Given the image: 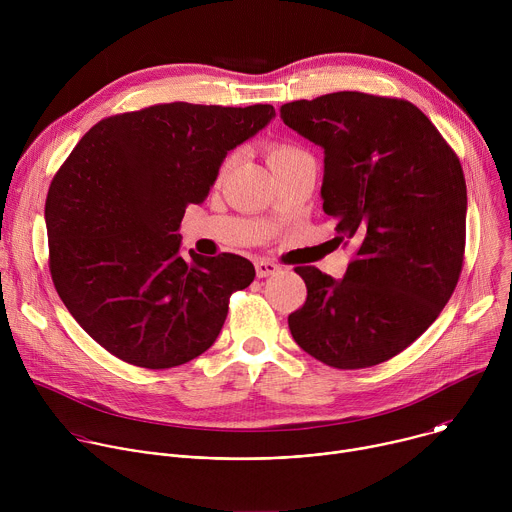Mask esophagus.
Segmentation results:
<instances>
[{
    "instance_id": "obj_1",
    "label": "esophagus",
    "mask_w": 512,
    "mask_h": 512,
    "mask_svg": "<svg viewBox=\"0 0 512 512\" xmlns=\"http://www.w3.org/2000/svg\"><path fill=\"white\" fill-rule=\"evenodd\" d=\"M281 267L269 259H257L255 261V271H257V277H269V275H275Z\"/></svg>"
}]
</instances>
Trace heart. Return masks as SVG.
<instances>
[{"mask_svg": "<svg viewBox=\"0 0 512 512\" xmlns=\"http://www.w3.org/2000/svg\"><path fill=\"white\" fill-rule=\"evenodd\" d=\"M306 156H308V154L300 148V145L289 143V141H277V143H271L269 148H267V162H269V166H271L273 172H277V170H281V168H285V166H289V164H294V162H298V160H302V158H306ZM231 162H233V156H229V158L221 164V174L229 170Z\"/></svg>", "mask_w": 512, "mask_h": 512, "instance_id": "heart-1", "label": "heart"}]
</instances>
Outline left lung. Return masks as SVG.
Here are the masks:
<instances>
[{"label": "left lung", "mask_w": 512, "mask_h": 512, "mask_svg": "<svg viewBox=\"0 0 512 512\" xmlns=\"http://www.w3.org/2000/svg\"><path fill=\"white\" fill-rule=\"evenodd\" d=\"M287 127L324 148V212L356 243L336 281L296 267L308 287L291 336L334 369H367L413 344L458 285L466 249L462 164L409 101L340 91L281 105Z\"/></svg>", "instance_id": "left-lung-1"}]
</instances>
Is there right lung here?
Listing matches in <instances>:
<instances>
[{
  "label": "right lung",
  "instance_id": "right-lung-1",
  "mask_svg": "<svg viewBox=\"0 0 512 512\" xmlns=\"http://www.w3.org/2000/svg\"><path fill=\"white\" fill-rule=\"evenodd\" d=\"M271 105L162 103L95 123L50 182L48 265L60 300L107 352L172 369L208 350L255 279L233 253L180 255V223Z\"/></svg>",
  "mask_w": 512,
  "mask_h": 512
}]
</instances>
